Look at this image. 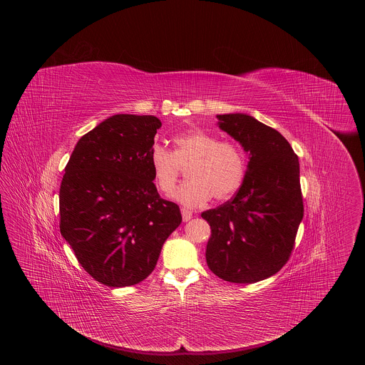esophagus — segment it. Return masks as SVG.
Listing matches in <instances>:
<instances>
[{
	"label": "esophagus",
	"instance_id": "34e87169",
	"mask_svg": "<svg viewBox=\"0 0 365 365\" xmlns=\"http://www.w3.org/2000/svg\"><path fill=\"white\" fill-rule=\"evenodd\" d=\"M180 212H182V219H183V222H189L191 217H192V213H191L190 210H187V209H182Z\"/></svg>",
	"mask_w": 365,
	"mask_h": 365
}]
</instances>
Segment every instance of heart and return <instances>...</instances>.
I'll use <instances>...</instances> for the list:
<instances>
[{
  "label": "heart",
  "instance_id": "obj_1",
  "mask_svg": "<svg viewBox=\"0 0 365 365\" xmlns=\"http://www.w3.org/2000/svg\"><path fill=\"white\" fill-rule=\"evenodd\" d=\"M173 153L155 146L149 164L157 189L168 194L179 178V165L187 167V178L173 192L176 202L195 208L207 204L212 197L223 201L241 187L246 174L242 149L230 140H219L202 130H190L173 139Z\"/></svg>",
  "mask_w": 365,
  "mask_h": 365
}]
</instances>
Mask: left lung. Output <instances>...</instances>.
<instances>
[{"mask_svg":"<svg viewBox=\"0 0 365 365\" xmlns=\"http://www.w3.org/2000/svg\"><path fill=\"white\" fill-rule=\"evenodd\" d=\"M217 125L247 155L235 197L201 213L210 226L209 269L231 283H256L289 260L304 216L299 163L286 138L247 113L217 115Z\"/></svg>","mask_w":365,"mask_h":365,"instance_id":"1","label":"left lung"}]
</instances>
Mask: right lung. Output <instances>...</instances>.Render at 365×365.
<instances>
[{
	"mask_svg": "<svg viewBox=\"0 0 365 365\" xmlns=\"http://www.w3.org/2000/svg\"><path fill=\"white\" fill-rule=\"evenodd\" d=\"M161 127L152 115H113L78 140L60 187V231L81 265L109 287L133 286L156 267L182 222L160 198L149 164Z\"/></svg>",
	"mask_w": 365,
	"mask_h": 365,
	"instance_id": "right-lung-1",
	"label": "right lung"
}]
</instances>
